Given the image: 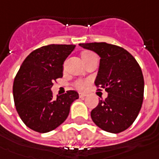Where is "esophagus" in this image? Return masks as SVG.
Wrapping results in <instances>:
<instances>
[{"instance_id":"34e87169","label":"esophagus","mask_w":159,"mask_h":159,"mask_svg":"<svg viewBox=\"0 0 159 159\" xmlns=\"http://www.w3.org/2000/svg\"><path fill=\"white\" fill-rule=\"evenodd\" d=\"M86 97V94L85 93H80V98H84Z\"/></svg>"}]
</instances>
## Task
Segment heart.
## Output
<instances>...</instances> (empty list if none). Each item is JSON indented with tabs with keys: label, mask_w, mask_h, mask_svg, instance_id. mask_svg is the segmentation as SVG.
<instances>
[{
	"label": "heart",
	"mask_w": 159,
	"mask_h": 159,
	"mask_svg": "<svg viewBox=\"0 0 159 159\" xmlns=\"http://www.w3.org/2000/svg\"><path fill=\"white\" fill-rule=\"evenodd\" d=\"M94 53L91 52H85L82 53V58H85V57H88L91 56V55H93ZM86 84H87V82L84 81V80H79L77 81H75L74 83V86L77 88L78 90H84L85 89V87L86 86Z\"/></svg>",
	"instance_id": "heart-1"
}]
</instances>
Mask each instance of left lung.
Segmentation results:
<instances>
[{"label": "left lung", "instance_id": "1", "mask_svg": "<svg viewBox=\"0 0 159 159\" xmlns=\"http://www.w3.org/2000/svg\"><path fill=\"white\" fill-rule=\"evenodd\" d=\"M79 45L99 56L94 83L108 93L91 111L93 121L106 132H123L134 122L143 103L144 82L139 63L125 49L115 45L106 42Z\"/></svg>", "mask_w": 159, "mask_h": 159}]
</instances>
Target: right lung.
I'll use <instances>...</instances> for the list:
<instances>
[{
	"mask_svg": "<svg viewBox=\"0 0 159 159\" xmlns=\"http://www.w3.org/2000/svg\"><path fill=\"white\" fill-rule=\"evenodd\" d=\"M75 45L52 44L36 49L23 61L15 76L13 93L16 111L27 127L45 133L56 129L68 117L79 98L76 91L53 98L52 82L63 76V65Z\"/></svg>",
	"mask_w": 159,
	"mask_h": 159,
	"instance_id": "right-lung-1",
	"label": "right lung"
}]
</instances>
